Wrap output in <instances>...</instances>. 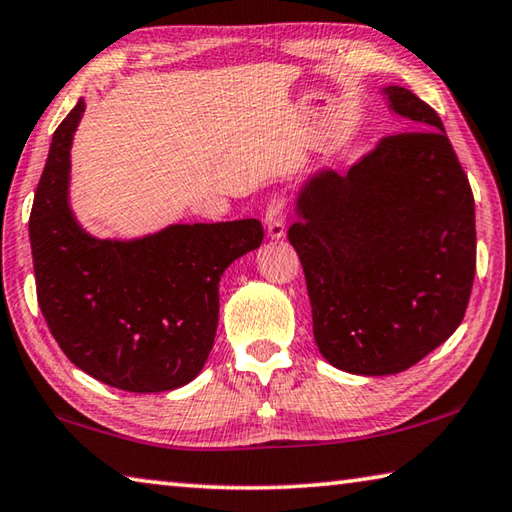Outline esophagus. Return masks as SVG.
I'll use <instances>...</instances> for the list:
<instances>
[{
    "label": "esophagus",
    "mask_w": 512,
    "mask_h": 512,
    "mask_svg": "<svg viewBox=\"0 0 512 512\" xmlns=\"http://www.w3.org/2000/svg\"><path fill=\"white\" fill-rule=\"evenodd\" d=\"M265 233L270 240H281L285 236V202L281 197L270 202L265 211Z\"/></svg>",
    "instance_id": "esophagus-1"
}]
</instances>
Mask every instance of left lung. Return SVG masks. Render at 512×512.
<instances>
[{"label": "left lung", "instance_id": "left-lung-1", "mask_svg": "<svg viewBox=\"0 0 512 512\" xmlns=\"http://www.w3.org/2000/svg\"><path fill=\"white\" fill-rule=\"evenodd\" d=\"M380 92L416 130L378 141L348 173L312 170L288 231L319 353L369 378L407 371L459 328L477 265L474 197L441 119L405 87Z\"/></svg>", "mask_w": 512, "mask_h": 512}]
</instances>
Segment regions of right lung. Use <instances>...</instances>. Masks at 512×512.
Segmentation results:
<instances>
[{
	"instance_id": "1",
	"label": "right lung",
	"mask_w": 512,
	"mask_h": 512,
	"mask_svg": "<svg viewBox=\"0 0 512 512\" xmlns=\"http://www.w3.org/2000/svg\"><path fill=\"white\" fill-rule=\"evenodd\" d=\"M80 98L53 132L29 238L38 303L62 353L107 387L161 393L204 369L220 312V276L261 247V222L168 224L137 238H96L69 200Z\"/></svg>"
}]
</instances>
